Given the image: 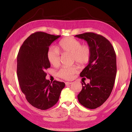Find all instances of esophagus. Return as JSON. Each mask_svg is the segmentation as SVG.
Listing matches in <instances>:
<instances>
[{
  "instance_id": "obj_1",
  "label": "esophagus",
  "mask_w": 132,
  "mask_h": 132,
  "mask_svg": "<svg viewBox=\"0 0 132 132\" xmlns=\"http://www.w3.org/2000/svg\"><path fill=\"white\" fill-rule=\"evenodd\" d=\"M71 83H72V82H67L65 83L66 85H71Z\"/></svg>"
}]
</instances>
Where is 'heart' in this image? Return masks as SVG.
<instances>
[{"mask_svg":"<svg viewBox=\"0 0 132 132\" xmlns=\"http://www.w3.org/2000/svg\"><path fill=\"white\" fill-rule=\"evenodd\" d=\"M60 49L64 53L72 55V60L80 65L87 63L90 60L91 50L87 45H82L80 42L72 37H67L61 40L59 44ZM47 59L52 65L57 66L60 63V54L55 48L50 49L47 53ZM77 72L75 66L63 67L60 70L58 75L64 79L70 80Z\"/></svg>","mask_w":132,"mask_h":132,"instance_id":"heart-1","label":"heart"}]
</instances>
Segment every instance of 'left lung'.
I'll list each match as a JSON object with an SVG mask.
<instances>
[{
  "instance_id": "8db88e82",
  "label": "left lung",
  "mask_w": 132,
  "mask_h": 132,
  "mask_svg": "<svg viewBox=\"0 0 132 132\" xmlns=\"http://www.w3.org/2000/svg\"><path fill=\"white\" fill-rule=\"evenodd\" d=\"M75 37L86 41L91 50L88 65L80 74L90 82L82 83L78 99L85 107L95 109L107 100L113 89L117 72L116 53L110 42L100 35L87 32Z\"/></svg>"
}]
</instances>
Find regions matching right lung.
Listing matches in <instances>:
<instances>
[{"mask_svg": "<svg viewBox=\"0 0 132 132\" xmlns=\"http://www.w3.org/2000/svg\"><path fill=\"white\" fill-rule=\"evenodd\" d=\"M61 36L37 32L28 37L21 46L17 58L19 85L26 99L32 106L46 110L59 100L65 84L46 79L45 70L50 67L47 53L49 46Z\"/></svg>", "mask_w": 132, "mask_h": 132, "instance_id": "right-lung-1", "label": "right lung"}]
</instances>
